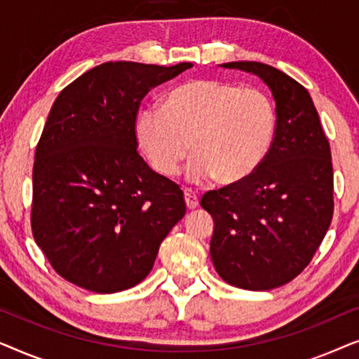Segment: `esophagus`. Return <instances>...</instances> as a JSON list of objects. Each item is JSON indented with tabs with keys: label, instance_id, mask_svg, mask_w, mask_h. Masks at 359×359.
I'll use <instances>...</instances> for the list:
<instances>
[{
	"label": "esophagus",
	"instance_id": "obj_1",
	"mask_svg": "<svg viewBox=\"0 0 359 359\" xmlns=\"http://www.w3.org/2000/svg\"><path fill=\"white\" fill-rule=\"evenodd\" d=\"M184 201H186V205H188L189 209L198 208V204H199L198 194H196L193 189H188V188L184 189Z\"/></svg>",
	"mask_w": 359,
	"mask_h": 359
}]
</instances>
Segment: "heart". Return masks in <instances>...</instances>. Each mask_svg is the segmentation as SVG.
Instances as JSON below:
<instances>
[{
	"instance_id": "obj_1",
	"label": "heart",
	"mask_w": 359,
	"mask_h": 359,
	"mask_svg": "<svg viewBox=\"0 0 359 359\" xmlns=\"http://www.w3.org/2000/svg\"><path fill=\"white\" fill-rule=\"evenodd\" d=\"M276 106L259 88L222 80H189L160 107H145L135 124L137 144L156 173L171 178L193 151L188 178L235 184L259 168L274 142Z\"/></svg>"
}]
</instances>
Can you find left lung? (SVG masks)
Listing matches in <instances>:
<instances>
[{"instance_id":"obj_1","label":"left lung","mask_w":359,"mask_h":359,"mask_svg":"<svg viewBox=\"0 0 359 359\" xmlns=\"http://www.w3.org/2000/svg\"><path fill=\"white\" fill-rule=\"evenodd\" d=\"M222 67L262 78L276 101L278 127L252 176L201 199L214 219L210 258L225 283L269 291L304 271L330 227V144L311 95L296 80L259 62Z\"/></svg>"}]
</instances>
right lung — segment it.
Wrapping results in <instances>:
<instances>
[{"label": "right lung", "instance_id": "obj_1", "mask_svg": "<svg viewBox=\"0 0 359 359\" xmlns=\"http://www.w3.org/2000/svg\"><path fill=\"white\" fill-rule=\"evenodd\" d=\"M191 67L107 62L53 102L36 149L31 224L67 281L100 294L134 287L184 217L180 186L137 151L135 119L151 88Z\"/></svg>", "mask_w": 359, "mask_h": 359}]
</instances>
